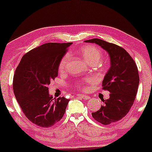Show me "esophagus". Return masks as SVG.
Listing matches in <instances>:
<instances>
[{"label": "esophagus", "instance_id": "esophagus-1", "mask_svg": "<svg viewBox=\"0 0 152 152\" xmlns=\"http://www.w3.org/2000/svg\"><path fill=\"white\" fill-rule=\"evenodd\" d=\"M78 96L79 98H83V99H84V100H89V98H90V97H89V96H87V95H83V94H78Z\"/></svg>", "mask_w": 152, "mask_h": 152}]
</instances>
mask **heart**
<instances>
[{
	"instance_id": "1",
	"label": "heart",
	"mask_w": 152,
	"mask_h": 152,
	"mask_svg": "<svg viewBox=\"0 0 152 152\" xmlns=\"http://www.w3.org/2000/svg\"><path fill=\"white\" fill-rule=\"evenodd\" d=\"M79 52L84 58L85 61L89 63H97L101 58L102 52L99 48L92 45H87L81 47L79 50ZM69 60V54L67 53L63 56L59 63V71L63 72L66 69L67 63ZM94 82V78L87 77L80 81H78L75 84V87L80 90L86 91L88 89V85Z\"/></svg>"
}]
</instances>
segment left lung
<instances>
[{
  "label": "left lung",
  "mask_w": 152,
  "mask_h": 152,
  "mask_svg": "<svg viewBox=\"0 0 152 152\" xmlns=\"http://www.w3.org/2000/svg\"><path fill=\"white\" fill-rule=\"evenodd\" d=\"M86 42L96 43L110 55L111 67L102 81V89L110 92V98H102L103 104L91 113L96 121L102 125L117 122L125 117L133 105L139 84L137 65L125 49L116 44L93 38Z\"/></svg>",
  "instance_id": "8db88e82"
}]
</instances>
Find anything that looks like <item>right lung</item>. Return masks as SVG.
I'll use <instances>...</instances> for the list:
<instances>
[{
	"label": "right lung",
	"mask_w": 152,
	"mask_h": 152,
	"mask_svg": "<svg viewBox=\"0 0 152 152\" xmlns=\"http://www.w3.org/2000/svg\"><path fill=\"white\" fill-rule=\"evenodd\" d=\"M72 42H48L23 56L13 80L14 95L23 114L35 125L52 127L65 114L69 100L53 98L48 85L58 76L59 63Z\"/></svg>",
	"instance_id": "add662e5"
}]
</instances>
